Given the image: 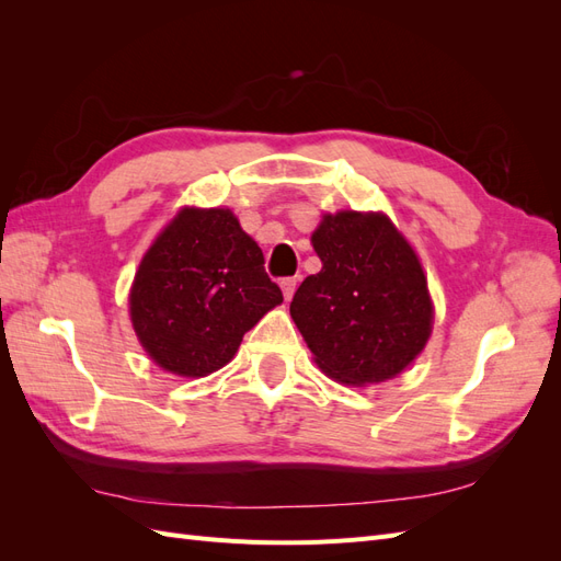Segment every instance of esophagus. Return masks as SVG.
I'll use <instances>...</instances> for the list:
<instances>
[{"mask_svg":"<svg viewBox=\"0 0 561 561\" xmlns=\"http://www.w3.org/2000/svg\"><path fill=\"white\" fill-rule=\"evenodd\" d=\"M280 290H283L285 301H290L293 295H295V290H297V278H283V280H280Z\"/></svg>","mask_w":561,"mask_h":561,"instance_id":"34e87169","label":"esophagus"}]
</instances>
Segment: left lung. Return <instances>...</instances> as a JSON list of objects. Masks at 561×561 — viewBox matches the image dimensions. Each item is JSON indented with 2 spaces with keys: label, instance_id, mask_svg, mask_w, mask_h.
Wrapping results in <instances>:
<instances>
[{
  "label": "left lung",
  "instance_id": "left-lung-1",
  "mask_svg": "<svg viewBox=\"0 0 561 561\" xmlns=\"http://www.w3.org/2000/svg\"><path fill=\"white\" fill-rule=\"evenodd\" d=\"M322 262L290 316L322 375L344 386L396 379L426 348L435 307L412 243L383 213H322L311 233Z\"/></svg>",
  "mask_w": 561,
  "mask_h": 561
}]
</instances>
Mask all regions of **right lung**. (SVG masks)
I'll list each match as a JSON object with an SVG mask.
<instances>
[{"instance_id":"right-lung-1","label":"right lung","mask_w":561,"mask_h":561,"mask_svg":"<svg viewBox=\"0 0 561 561\" xmlns=\"http://www.w3.org/2000/svg\"><path fill=\"white\" fill-rule=\"evenodd\" d=\"M280 304L231 208L182 206L142 254L128 316L151 363L201 379L233 360L243 334Z\"/></svg>"}]
</instances>
